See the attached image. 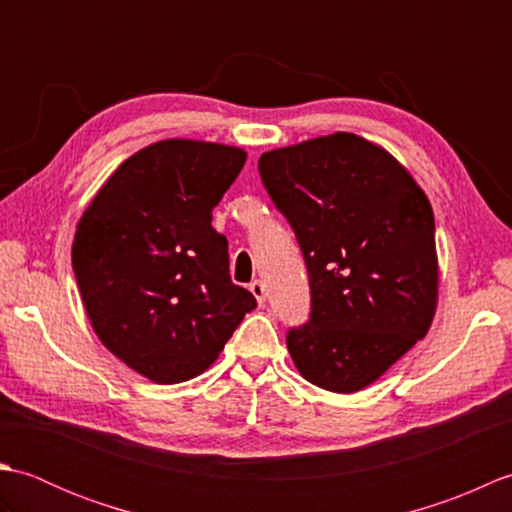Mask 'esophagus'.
Wrapping results in <instances>:
<instances>
[{
    "mask_svg": "<svg viewBox=\"0 0 512 512\" xmlns=\"http://www.w3.org/2000/svg\"><path fill=\"white\" fill-rule=\"evenodd\" d=\"M250 292H253V297L257 299L259 306H264V303H266V286L262 284V281H253V284H250Z\"/></svg>",
    "mask_w": 512,
    "mask_h": 512,
    "instance_id": "1",
    "label": "esophagus"
}]
</instances>
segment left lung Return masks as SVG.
I'll return each instance as SVG.
<instances>
[{
	"label": "left lung",
	"instance_id": "obj_1",
	"mask_svg": "<svg viewBox=\"0 0 512 512\" xmlns=\"http://www.w3.org/2000/svg\"><path fill=\"white\" fill-rule=\"evenodd\" d=\"M257 167L310 277V321L288 332V352L308 383L356 394L431 328V202L387 149L347 132L266 151Z\"/></svg>",
	"mask_w": 512,
	"mask_h": 512
}]
</instances>
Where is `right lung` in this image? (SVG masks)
I'll list each match as a JSON object with an SVG mask.
<instances>
[{"label":"right lung","mask_w":512,"mask_h":512,"mask_svg":"<svg viewBox=\"0 0 512 512\" xmlns=\"http://www.w3.org/2000/svg\"><path fill=\"white\" fill-rule=\"evenodd\" d=\"M246 151L167 138L118 167L76 224L72 268L101 343L140 376L176 385L209 369L257 306L228 275L213 206Z\"/></svg>","instance_id":"add662e5"}]
</instances>
